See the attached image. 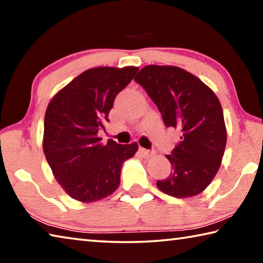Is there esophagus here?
Masks as SVG:
<instances>
[{
  "instance_id": "34e87169",
  "label": "esophagus",
  "mask_w": 263,
  "mask_h": 263,
  "mask_svg": "<svg viewBox=\"0 0 263 263\" xmlns=\"http://www.w3.org/2000/svg\"><path fill=\"white\" fill-rule=\"evenodd\" d=\"M139 152H140V154L144 158H151V157H152V155H154L153 151H148V149H145V148H142V147L139 148Z\"/></svg>"
}]
</instances>
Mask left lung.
I'll use <instances>...</instances> for the list:
<instances>
[{"label": "left lung", "instance_id": "1", "mask_svg": "<svg viewBox=\"0 0 263 263\" xmlns=\"http://www.w3.org/2000/svg\"><path fill=\"white\" fill-rule=\"evenodd\" d=\"M135 80L157 104L164 125L181 132L172 155H166L172 174L158 181V188L177 198L201 194L215 179L228 139L219 100L197 77L176 66L148 65Z\"/></svg>", "mask_w": 263, "mask_h": 263}]
</instances>
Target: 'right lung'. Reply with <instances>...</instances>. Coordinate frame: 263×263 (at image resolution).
<instances>
[{
  "label": "right lung",
  "instance_id": "add662e5",
  "mask_svg": "<svg viewBox=\"0 0 263 263\" xmlns=\"http://www.w3.org/2000/svg\"><path fill=\"white\" fill-rule=\"evenodd\" d=\"M138 67H95L84 70L53 96L44 119L43 149L55 180L79 202L91 203L112 195L121 183L124 161L137 142H101L97 132L109 122L116 96Z\"/></svg>",
  "mask_w": 263,
  "mask_h": 263
}]
</instances>
